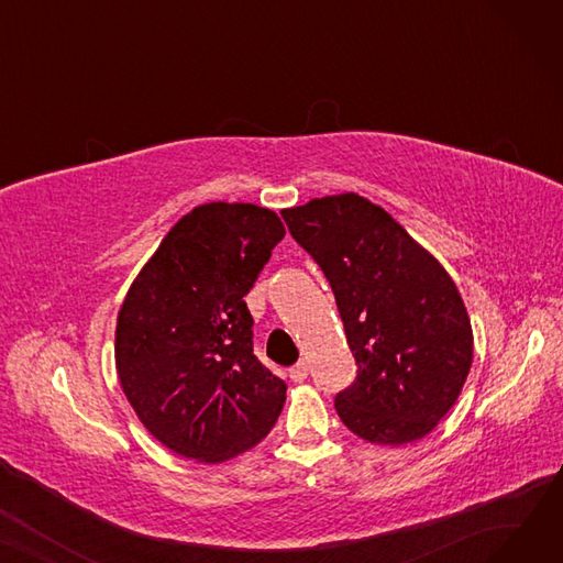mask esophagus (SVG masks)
Returning a JSON list of instances; mask_svg holds the SVG:
<instances>
[{"mask_svg": "<svg viewBox=\"0 0 563 563\" xmlns=\"http://www.w3.org/2000/svg\"><path fill=\"white\" fill-rule=\"evenodd\" d=\"M308 372H310L308 363H306V361H299L297 365H294V367L289 369V378H291V380H297V383H301V380H306V378H308Z\"/></svg>", "mask_w": 563, "mask_h": 563, "instance_id": "34e87169", "label": "esophagus"}]
</instances>
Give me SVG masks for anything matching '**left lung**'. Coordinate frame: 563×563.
Returning <instances> with one entry per match:
<instances>
[{
  "label": "left lung",
  "mask_w": 563,
  "mask_h": 563,
  "mask_svg": "<svg viewBox=\"0 0 563 563\" xmlns=\"http://www.w3.org/2000/svg\"><path fill=\"white\" fill-rule=\"evenodd\" d=\"M280 214L331 283L358 365L335 397L340 420L374 445L424 438L456 404L472 365V327L454 280L358 194Z\"/></svg>",
  "instance_id": "obj_1"
}]
</instances>
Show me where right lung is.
<instances>
[{
    "mask_svg": "<svg viewBox=\"0 0 563 563\" xmlns=\"http://www.w3.org/2000/svg\"><path fill=\"white\" fill-rule=\"evenodd\" d=\"M285 236L251 202L198 205L134 278L115 369L143 427L185 459L223 463L276 424L287 386L253 353L244 297Z\"/></svg>",
    "mask_w": 563,
    "mask_h": 563,
    "instance_id": "obj_1",
    "label": "right lung"
}]
</instances>
